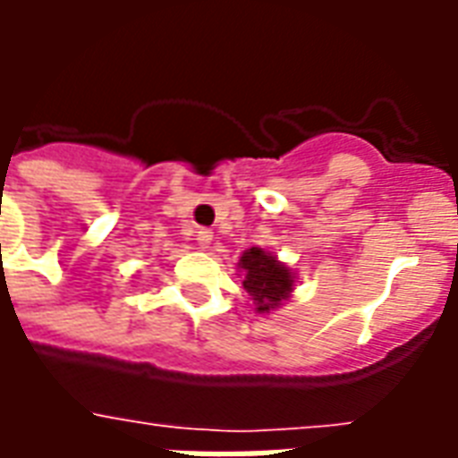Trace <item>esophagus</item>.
<instances>
[{
  "instance_id": "obj_1",
  "label": "esophagus",
  "mask_w": 458,
  "mask_h": 458,
  "mask_svg": "<svg viewBox=\"0 0 458 458\" xmlns=\"http://www.w3.org/2000/svg\"><path fill=\"white\" fill-rule=\"evenodd\" d=\"M210 240H213V233L208 228H199L196 230V242H199L200 248H208Z\"/></svg>"
}]
</instances>
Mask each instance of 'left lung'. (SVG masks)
Segmentation results:
<instances>
[{"label":"left lung","mask_w":458,"mask_h":458,"mask_svg":"<svg viewBox=\"0 0 458 458\" xmlns=\"http://www.w3.org/2000/svg\"><path fill=\"white\" fill-rule=\"evenodd\" d=\"M238 267L245 272L242 289L248 292V297L255 304V311L259 314H269L282 307V301H287L294 289L292 269L262 248L245 250Z\"/></svg>","instance_id":"1"}]
</instances>
